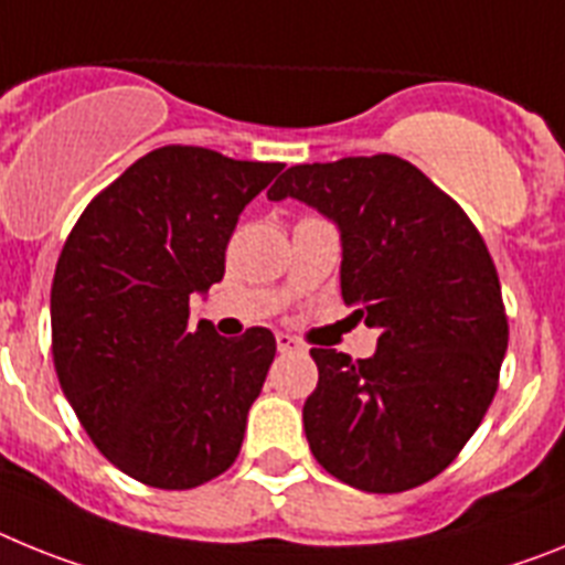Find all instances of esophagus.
<instances>
[{
  "instance_id": "34e87169",
  "label": "esophagus",
  "mask_w": 565,
  "mask_h": 565,
  "mask_svg": "<svg viewBox=\"0 0 565 565\" xmlns=\"http://www.w3.org/2000/svg\"><path fill=\"white\" fill-rule=\"evenodd\" d=\"M276 347H278V352H303V343L296 341L292 335H287V332H278Z\"/></svg>"
}]
</instances>
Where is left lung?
I'll return each instance as SVG.
<instances>
[{
	"label": "left lung",
	"mask_w": 565,
	"mask_h": 565,
	"mask_svg": "<svg viewBox=\"0 0 565 565\" xmlns=\"http://www.w3.org/2000/svg\"><path fill=\"white\" fill-rule=\"evenodd\" d=\"M267 195L338 224L343 301L381 330L372 358L310 350L312 455L361 492L420 487L458 458L498 392L509 323L487 244L458 201L390 153L289 167Z\"/></svg>",
	"instance_id": "obj_1"
}]
</instances>
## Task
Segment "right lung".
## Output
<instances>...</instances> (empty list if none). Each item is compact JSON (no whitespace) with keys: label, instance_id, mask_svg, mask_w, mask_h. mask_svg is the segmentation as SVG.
<instances>
[{"label":"right lung","instance_id":"obj_1","mask_svg":"<svg viewBox=\"0 0 565 565\" xmlns=\"http://www.w3.org/2000/svg\"><path fill=\"white\" fill-rule=\"evenodd\" d=\"M281 170L159 147L87 204L58 255V384L96 449L147 487H201L238 458L276 335L193 330L190 296L222 281L238 215Z\"/></svg>","mask_w":565,"mask_h":565}]
</instances>
